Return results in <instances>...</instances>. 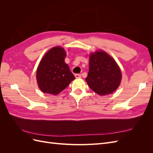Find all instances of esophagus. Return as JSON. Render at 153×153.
Wrapping results in <instances>:
<instances>
[{
    "label": "esophagus",
    "instance_id": "1",
    "mask_svg": "<svg viewBox=\"0 0 153 153\" xmlns=\"http://www.w3.org/2000/svg\"><path fill=\"white\" fill-rule=\"evenodd\" d=\"M75 78H80L82 77V75H80V74H75Z\"/></svg>",
    "mask_w": 153,
    "mask_h": 153
}]
</instances>
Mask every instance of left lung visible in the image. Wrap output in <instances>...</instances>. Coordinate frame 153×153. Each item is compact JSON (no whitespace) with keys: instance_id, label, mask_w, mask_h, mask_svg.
<instances>
[{"instance_id":"8db88e82","label":"left lung","mask_w":153,"mask_h":153,"mask_svg":"<svg viewBox=\"0 0 153 153\" xmlns=\"http://www.w3.org/2000/svg\"><path fill=\"white\" fill-rule=\"evenodd\" d=\"M121 69L107 53L100 50L91 53L85 80L96 93L101 96L112 94L121 84Z\"/></svg>"}]
</instances>
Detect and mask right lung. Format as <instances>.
I'll return each mask as SVG.
<instances>
[{
	"mask_svg": "<svg viewBox=\"0 0 153 153\" xmlns=\"http://www.w3.org/2000/svg\"><path fill=\"white\" fill-rule=\"evenodd\" d=\"M66 56L63 48L55 47L48 50L41 60L36 78L41 91L57 95L75 79V76L64 62Z\"/></svg>",
	"mask_w": 153,
	"mask_h": 153,
	"instance_id": "add662e5",
	"label": "right lung"
}]
</instances>
